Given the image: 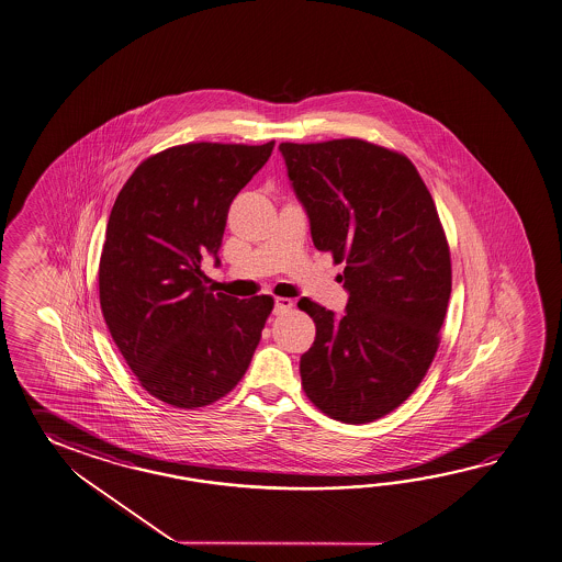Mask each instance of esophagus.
<instances>
[{"label":"esophagus","instance_id":"1","mask_svg":"<svg viewBox=\"0 0 562 562\" xmlns=\"http://www.w3.org/2000/svg\"><path fill=\"white\" fill-rule=\"evenodd\" d=\"M294 306V302L290 299H276L274 300V314L276 316H280V314H286L288 310Z\"/></svg>","mask_w":562,"mask_h":562}]
</instances>
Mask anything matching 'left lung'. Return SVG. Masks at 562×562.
Wrapping results in <instances>:
<instances>
[{
  "label": "left lung",
  "instance_id": "1",
  "mask_svg": "<svg viewBox=\"0 0 562 562\" xmlns=\"http://www.w3.org/2000/svg\"><path fill=\"white\" fill-rule=\"evenodd\" d=\"M316 250L344 262V314L308 299L316 340L300 356L310 401L372 423L420 384L450 299V252L432 195L406 156L364 139L280 144Z\"/></svg>",
  "mask_w": 562,
  "mask_h": 562
}]
</instances>
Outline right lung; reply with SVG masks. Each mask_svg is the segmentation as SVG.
<instances>
[{"mask_svg":"<svg viewBox=\"0 0 562 562\" xmlns=\"http://www.w3.org/2000/svg\"><path fill=\"white\" fill-rule=\"evenodd\" d=\"M274 142L186 144L142 161L115 198L100 260L103 318L139 384L158 401L200 408L250 367L274 300L206 286L232 200Z\"/></svg>","mask_w":562,"mask_h":562,"instance_id":"obj_1","label":"right lung"}]
</instances>
